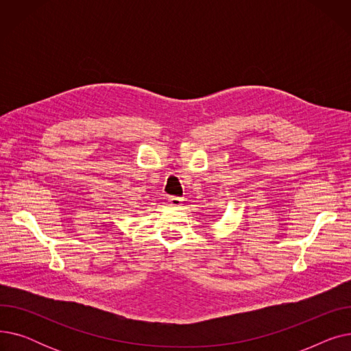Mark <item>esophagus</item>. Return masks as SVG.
<instances>
[{"mask_svg":"<svg viewBox=\"0 0 351 351\" xmlns=\"http://www.w3.org/2000/svg\"><path fill=\"white\" fill-rule=\"evenodd\" d=\"M168 202H169L171 206L179 208V206L183 204V199L179 197V196H169V197H168Z\"/></svg>","mask_w":351,"mask_h":351,"instance_id":"34e87169","label":"esophagus"}]
</instances>
